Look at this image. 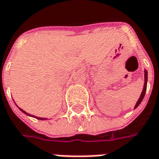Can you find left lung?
<instances>
[{"mask_svg":"<svg viewBox=\"0 0 159 159\" xmlns=\"http://www.w3.org/2000/svg\"><path fill=\"white\" fill-rule=\"evenodd\" d=\"M147 83H148V71L146 70H144V84H143V91L141 94H140L139 99H138L137 103L135 104L134 106V109L137 108L140 104H141V102L143 101V99L144 98L145 93H146V89H147Z\"/></svg>","mask_w":159,"mask_h":159,"instance_id":"obj_1","label":"left lung"}]
</instances>
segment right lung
I'll return each mask as SVG.
<instances>
[{
  "instance_id": "right-lung-1",
  "label": "right lung",
  "mask_w": 159,
  "mask_h": 159,
  "mask_svg": "<svg viewBox=\"0 0 159 159\" xmlns=\"http://www.w3.org/2000/svg\"><path fill=\"white\" fill-rule=\"evenodd\" d=\"M15 104H16V103H15ZM16 106H17V105H16ZM17 107H18V106H17ZM18 108H19V107H18ZM19 109L22 112V113H24L25 114H26V115H28V116H30V117H33V118H35V119H40V120H46V119H48L47 118H40V117H37V116H35V115H32V114H28V113H26L25 111H24V110H23L22 109H20V108H19Z\"/></svg>"
}]
</instances>
